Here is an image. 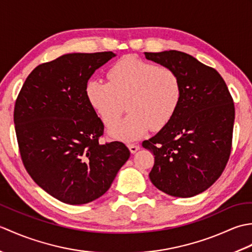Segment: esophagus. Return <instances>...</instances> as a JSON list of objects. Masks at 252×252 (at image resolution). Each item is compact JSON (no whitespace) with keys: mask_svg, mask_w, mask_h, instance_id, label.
<instances>
[{"mask_svg":"<svg viewBox=\"0 0 252 252\" xmlns=\"http://www.w3.org/2000/svg\"><path fill=\"white\" fill-rule=\"evenodd\" d=\"M127 147H129L130 152H131L132 154L136 153V152L138 151V149H140V145H137V144H129V145H127Z\"/></svg>","mask_w":252,"mask_h":252,"instance_id":"obj_1","label":"esophagus"}]
</instances>
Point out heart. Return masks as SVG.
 Returning a JSON list of instances; mask_svg holds the SVG:
<instances>
[{
    "instance_id": "b5f03b06",
    "label": "heart",
    "mask_w": 252,
    "mask_h": 252,
    "mask_svg": "<svg viewBox=\"0 0 252 252\" xmlns=\"http://www.w3.org/2000/svg\"><path fill=\"white\" fill-rule=\"evenodd\" d=\"M108 79L109 82L90 80L85 94L104 125L112 126L109 134L117 140L130 142L141 138L151 129L161 130L179 109L182 82L179 74L169 67L126 55L111 66ZM126 102L130 115L117 125Z\"/></svg>"
}]
</instances>
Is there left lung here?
<instances>
[{
  "instance_id": "left-lung-1",
  "label": "left lung",
  "mask_w": 252,
  "mask_h": 252,
  "mask_svg": "<svg viewBox=\"0 0 252 252\" xmlns=\"http://www.w3.org/2000/svg\"><path fill=\"white\" fill-rule=\"evenodd\" d=\"M179 74L182 100L173 119L143 142L155 156L149 179L174 197H192L220 178L232 152L235 107L221 74L186 53H147Z\"/></svg>"
}]
</instances>
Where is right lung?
<instances>
[{
	"label": "right lung",
	"mask_w": 252,
	"mask_h": 252,
	"mask_svg": "<svg viewBox=\"0 0 252 252\" xmlns=\"http://www.w3.org/2000/svg\"><path fill=\"white\" fill-rule=\"evenodd\" d=\"M112 52L72 53L41 63L17 96L14 123L27 172L62 202L83 205L109 189L130 157L121 142L100 144L104 123L85 94Z\"/></svg>",
	"instance_id": "obj_1"
}]
</instances>
